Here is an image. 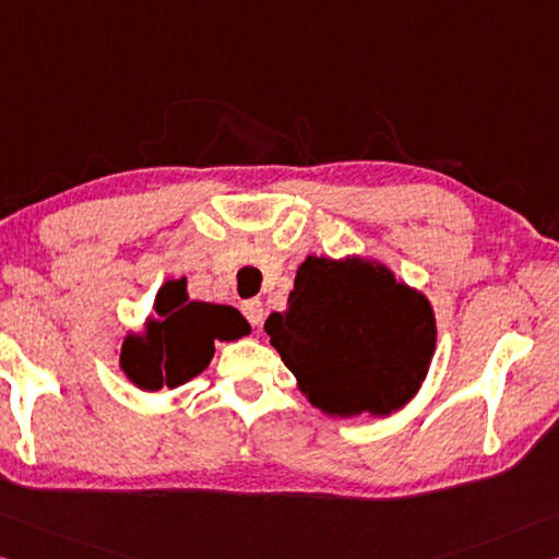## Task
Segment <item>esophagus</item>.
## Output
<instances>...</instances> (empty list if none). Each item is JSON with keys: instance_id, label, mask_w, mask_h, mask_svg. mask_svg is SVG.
<instances>
[{"instance_id": "34e87169", "label": "esophagus", "mask_w": 559, "mask_h": 559, "mask_svg": "<svg viewBox=\"0 0 559 559\" xmlns=\"http://www.w3.org/2000/svg\"><path fill=\"white\" fill-rule=\"evenodd\" d=\"M242 314H245V319L250 321L252 326H260V324H262V319H264L262 301H260V299H248V301H242Z\"/></svg>"}]
</instances>
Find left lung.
<instances>
[{"mask_svg":"<svg viewBox=\"0 0 559 559\" xmlns=\"http://www.w3.org/2000/svg\"><path fill=\"white\" fill-rule=\"evenodd\" d=\"M297 390L329 417H390L432 366L437 319L425 292L380 260L307 254L287 309L264 321Z\"/></svg>","mask_w":559,"mask_h":559,"instance_id":"8db88e82","label":"left lung"}]
</instances>
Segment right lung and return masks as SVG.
<instances>
[{"label": "right lung", "mask_w": 559, "mask_h": 559, "mask_svg": "<svg viewBox=\"0 0 559 559\" xmlns=\"http://www.w3.org/2000/svg\"><path fill=\"white\" fill-rule=\"evenodd\" d=\"M152 309L144 331H127L122 346L115 350L124 378L144 393L189 383L209 368L215 341H238L250 334V324L238 309L191 301L186 277L166 280Z\"/></svg>", "instance_id": "1"}]
</instances>
